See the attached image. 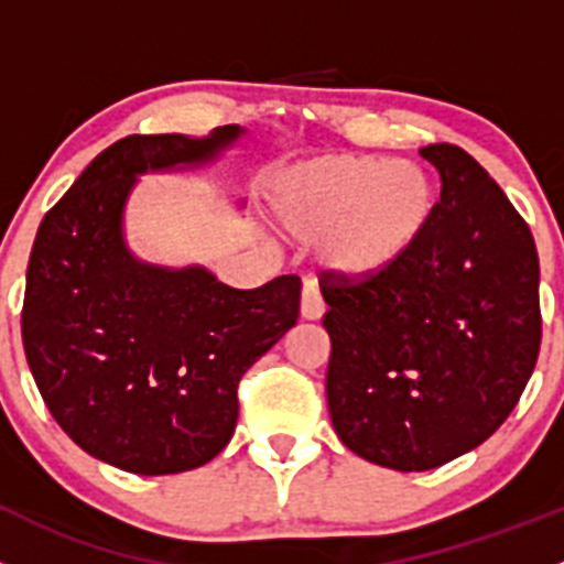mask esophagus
<instances>
[{
  "instance_id": "1",
  "label": "esophagus",
  "mask_w": 564,
  "mask_h": 564,
  "mask_svg": "<svg viewBox=\"0 0 564 564\" xmlns=\"http://www.w3.org/2000/svg\"><path fill=\"white\" fill-rule=\"evenodd\" d=\"M300 314H303V319H319V316L325 314V303H322L316 283L308 281L303 286V297H300Z\"/></svg>"
}]
</instances>
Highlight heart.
Returning a JSON list of instances; mask_svg holds the SVG:
<instances>
[{"label": "heart", "mask_w": 564, "mask_h": 564, "mask_svg": "<svg viewBox=\"0 0 564 564\" xmlns=\"http://www.w3.org/2000/svg\"><path fill=\"white\" fill-rule=\"evenodd\" d=\"M272 209L294 242L319 245L327 275L371 281L424 237L435 195L413 162L333 154L283 171L272 184Z\"/></svg>", "instance_id": "b5f03b06"}]
</instances>
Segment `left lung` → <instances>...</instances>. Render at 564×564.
<instances>
[{
  "label": "left lung",
  "mask_w": 564,
  "mask_h": 564,
  "mask_svg": "<svg viewBox=\"0 0 564 564\" xmlns=\"http://www.w3.org/2000/svg\"><path fill=\"white\" fill-rule=\"evenodd\" d=\"M421 156L441 176L424 237L371 281L322 283L333 430L393 471H430L488 441L540 352L529 226L471 154L435 143Z\"/></svg>",
  "instance_id": "obj_1"
}]
</instances>
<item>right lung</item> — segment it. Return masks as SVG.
I'll list each match as a JSON object with an SVG mask.
<instances>
[{"instance_id":"right-lung-1","label":"right lung","mask_w":564,"mask_h":564,"mask_svg":"<svg viewBox=\"0 0 564 564\" xmlns=\"http://www.w3.org/2000/svg\"><path fill=\"white\" fill-rule=\"evenodd\" d=\"M245 129L129 134L46 212L26 267L21 338L48 413L120 471L160 477L220 455L245 371L297 325L300 278L231 289L206 267L140 261L123 237L137 176L204 167Z\"/></svg>"}]
</instances>
